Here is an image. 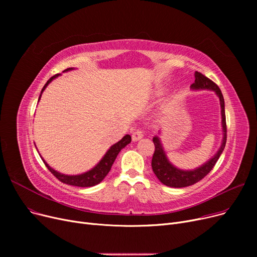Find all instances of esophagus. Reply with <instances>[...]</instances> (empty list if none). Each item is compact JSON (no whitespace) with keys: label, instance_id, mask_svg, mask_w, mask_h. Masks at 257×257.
I'll list each match as a JSON object with an SVG mask.
<instances>
[{"label":"esophagus","instance_id":"obj_1","mask_svg":"<svg viewBox=\"0 0 257 257\" xmlns=\"http://www.w3.org/2000/svg\"><path fill=\"white\" fill-rule=\"evenodd\" d=\"M143 137H144L143 130H142V129H137L136 131H134V132L132 133V141H133V142H138V141H140L141 139H143Z\"/></svg>","mask_w":257,"mask_h":257}]
</instances>
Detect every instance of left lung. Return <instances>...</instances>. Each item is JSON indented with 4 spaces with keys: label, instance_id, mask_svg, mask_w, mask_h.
<instances>
[{
    "label": "left lung",
    "instance_id": "1",
    "mask_svg": "<svg viewBox=\"0 0 257 257\" xmlns=\"http://www.w3.org/2000/svg\"><path fill=\"white\" fill-rule=\"evenodd\" d=\"M195 82L191 85L193 89H211L214 90L215 93L218 94L221 102V109H222V125H223V132L224 138L223 143L220 148L218 153L215 154L209 161L204 164L202 167L194 170V171H182L177 168H175L173 165L170 164L168 160L165 151L163 149V146L160 144V141L158 137L153 138V143L155 146L154 154L152 157V169L154 174L158 180L164 183L167 186L171 187H185L193 185L200 180L203 179L206 175L213 169V167L217 164L218 159L220 158L225 145L227 141V126H226V115H225V103L224 98L221 89L219 86L215 84L213 81H211L209 78L201 74L199 72L195 73Z\"/></svg>",
    "mask_w": 257,
    "mask_h": 257
}]
</instances>
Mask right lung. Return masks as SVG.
Returning a JSON list of instances; mask_svg holds the SVG:
<instances>
[{"mask_svg": "<svg viewBox=\"0 0 257 257\" xmlns=\"http://www.w3.org/2000/svg\"><path fill=\"white\" fill-rule=\"evenodd\" d=\"M71 70H73L72 67H69V69L64 70V72L71 71ZM58 76H59V74L54 75L53 77H51L47 81V83L45 84V86L42 89V93L45 90V88L48 86V84L51 82V81L53 79H55ZM40 96H42V94H40ZM40 96H39V99H40ZM130 142H131V137L129 136V134H126V136L123 139H121L119 142H117L116 144L111 146L110 149L106 152L104 157L101 159V161L96 167L91 169L90 171H88L84 174H81V175H73V176H70V175L60 174L57 171L53 170L51 167H49V165L46 163V161L43 158L42 159L44 161V164L46 165V167L48 168V170L59 181L65 183V184H69V185L80 186V187H89V186H93V185L99 184L105 178L106 175L109 173V171H110V169H111V167L114 163V160H115L117 154L119 153V151L123 149V148H125L128 144H130Z\"/></svg>", "mask_w": 257, "mask_h": 257, "instance_id": "obj_1", "label": "right lung"}]
</instances>
